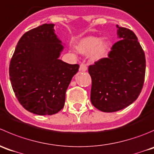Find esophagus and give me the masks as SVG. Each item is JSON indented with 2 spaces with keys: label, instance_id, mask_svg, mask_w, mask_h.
<instances>
[{
  "label": "esophagus",
  "instance_id": "34e87169",
  "mask_svg": "<svg viewBox=\"0 0 154 154\" xmlns=\"http://www.w3.org/2000/svg\"><path fill=\"white\" fill-rule=\"evenodd\" d=\"M87 69H88V68H87L86 65L83 64V63H82V64L80 65V67H79V70L82 71V72H85Z\"/></svg>",
  "mask_w": 154,
  "mask_h": 154
}]
</instances>
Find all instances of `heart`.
I'll use <instances>...</instances> for the list:
<instances>
[{
	"instance_id": "b5f03b06",
	"label": "heart",
	"mask_w": 154,
	"mask_h": 154,
	"mask_svg": "<svg viewBox=\"0 0 154 154\" xmlns=\"http://www.w3.org/2000/svg\"><path fill=\"white\" fill-rule=\"evenodd\" d=\"M110 45V41L106 38L100 39L97 36H88L82 38L76 42L75 49L82 54H91L94 60H100L105 57Z\"/></svg>"
}]
</instances>
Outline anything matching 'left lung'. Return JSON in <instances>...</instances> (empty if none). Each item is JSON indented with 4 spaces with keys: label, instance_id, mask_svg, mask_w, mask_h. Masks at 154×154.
<instances>
[{
    "label": "left lung",
    "instance_id": "1",
    "mask_svg": "<svg viewBox=\"0 0 154 154\" xmlns=\"http://www.w3.org/2000/svg\"><path fill=\"white\" fill-rule=\"evenodd\" d=\"M118 27L119 41L108 54L88 67L92 80L91 101L104 112H115L132 104L141 93L145 76L144 52L135 33Z\"/></svg>",
    "mask_w": 154,
    "mask_h": 154
}]
</instances>
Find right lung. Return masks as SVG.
<instances>
[{"instance_id": "add662e5", "label": "right lung", "mask_w": 154, "mask_h": 154, "mask_svg": "<svg viewBox=\"0 0 154 154\" xmlns=\"http://www.w3.org/2000/svg\"><path fill=\"white\" fill-rule=\"evenodd\" d=\"M54 24L26 32L18 42L9 68L12 88L20 104L38 115H51L64 106L66 91L79 64L59 60L63 46Z\"/></svg>"}]
</instances>
